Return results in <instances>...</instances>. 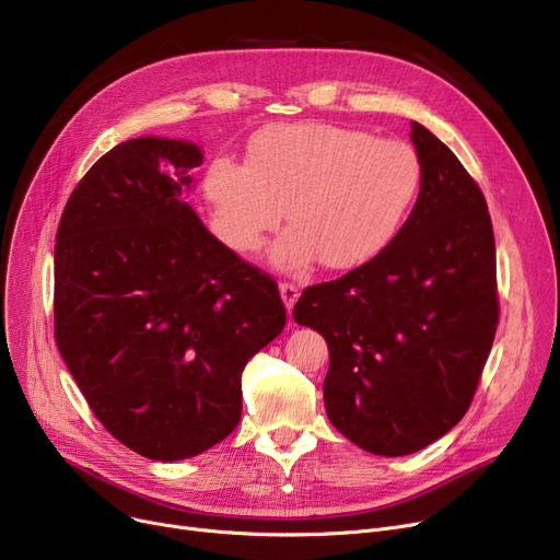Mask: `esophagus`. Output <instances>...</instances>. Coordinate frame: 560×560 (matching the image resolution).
Returning a JSON list of instances; mask_svg holds the SVG:
<instances>
[{
	"mask_svg": "<svg viewBox=\"0 0 560 560\" xmlns=\"http://www.w3.org/2000/svg\"><path fill=\"white\" fill-rule=\"evenodd\" d=\"M279 290H281V300H283V304H285V308L290 313V308L295 306V302L300 298V288L295 283H290V281H281Z\"/></svg>",
	"mask_w": 560,
	"mask_h": 560,
	"instance_id": "34e87169",
	"label": "esophagus"
}]
</instances>
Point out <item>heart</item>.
I'll use <instances>...</instances> for the list:
<instances>
[{
  "mask_svg": "<svg viewBox=\"0 0 560 560\" xmlns=\"http://www.w3.org/2000/svg\"><path fill=\"white\" fill-rule=\"evenodd\" d=\"M422 184L413 144L308 122L260 131L245 163L213 159L203 192L222 241L235 252L256 254L283 209L290 226L272 249L279 268L300 270L319 258L325 268L347 270L397 238Z\"/></svg>",
  "mask_w": 560,
  "mask_h": 560,
  "instance_id": "heart-1",
  "label": "heart"
}]
</instances>
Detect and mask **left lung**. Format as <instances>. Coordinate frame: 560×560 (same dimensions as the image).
Wrapping results in <instances>:
<instances>
[{
	"instance_id": "obj_1",
	"label": "left lung",
	"mask_w": 560,
	"mask_h": 560,
	"mask_svg": "<svg viewBox=\"0 0 560 560\" xmlns=\"http://www.w3.org/2000/svg\"><path fill=\"white\" fill-rule=\"evenodd\" d=\"M410 138L424 184L397 238L292 308L329 345L331 424L378 456L413 454L460 422L499 325L486 197L445 142L418 122Z\"/></svg>"
}]
</instances>
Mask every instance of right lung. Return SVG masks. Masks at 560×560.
<instances>
[{
    "mask_svg": "<svg viewBox=\"0 0 560 560\" xmlns=\"http://www.w3.org/2000/svg\"><path fill=\"white\" fill-rule=\"evenodd\" d=\"M186 140L115 144L72 190L54 247V338L104 429L152 460L238 427L247 361L285 325L277 281L222 245L182 188Z\"/></svg>",
    "mask_w": 560,
    "mask_h": 560,
    "instance_id": "right-lung-1",
    "label": "right lung"
}]
</instances>
